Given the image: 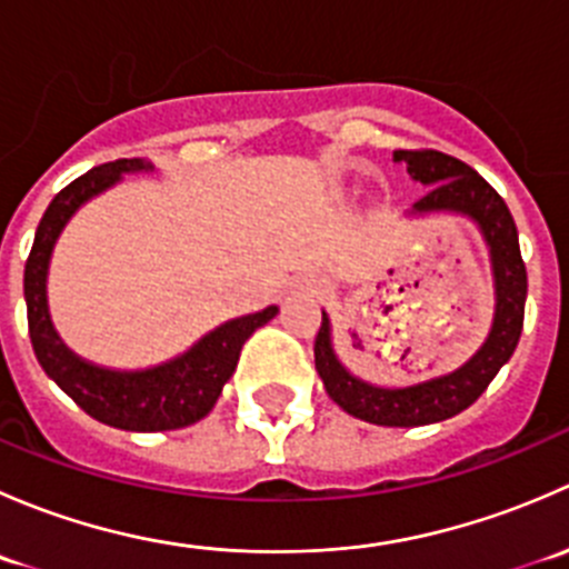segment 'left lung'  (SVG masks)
<instances>
[{
	"label": "left lung",
	"instance_id": "obj_1",
	"mask_svg": "<svg viewBox=\"0 0 569 569\" xmlns=\"http://www.w3.org/2000/svg\"><path fill=\"white\" fill-rule=\"evenodd\" d=\"M393 162H405L412 181L429 189L418 203H412L407 217L460 214L479 228L490 250L492 289H496L490 332L460 369L416 386L388 388L360 380L341 363L332 347L330 317L321 311L313 358L327 396L343 412L377 427H423L468 410L487 391L501 366L512 358L523 330L529 280H526V263L520 258L512 214L501 194L473 168L440 151H396Z\"/></svg>",
	"mask_w": 569,
	"mask_h": 569
}]
</instances>
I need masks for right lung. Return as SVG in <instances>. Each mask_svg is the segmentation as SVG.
<instances>
[{"label":"right lung","mask_w":569,"mask_h":569,"mask_svg":"<svg viewBox=\"0 0 569 569\" xmlns=\"http://www.w3.org/2000/svg\"><path fill=\"white\" fill-rule=\"evenodd\" d=\"M151 170L153 164L146 159H118L68 183L46 209L24 267L27 321H30L38 363L88 416L126 432H164V429L189 427L209 416L226 382L237 371L244 341L258 327L278 317V306H269L258 313L231 319L206 332L187 352L134 371L90 363L66 347L60 332L54 330L49 295H46L57 239L88 200L107 192L126 173H151Z\"/></svg>","instance_id":"right-lung-1"}]
</instances>
